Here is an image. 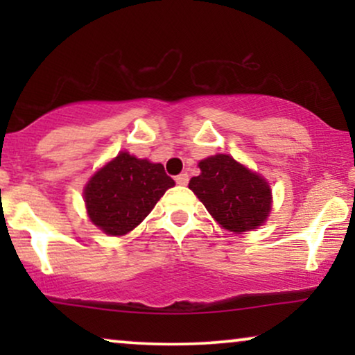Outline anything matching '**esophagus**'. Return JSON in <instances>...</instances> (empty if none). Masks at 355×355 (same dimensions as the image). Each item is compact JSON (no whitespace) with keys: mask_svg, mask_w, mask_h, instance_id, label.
Listing matches in <instances>:
<instances>
[{"mask_svg":"<svg viewBox=\"0 0 355 355\" xmlns=\"http://www.w3.org/2000/svg\"><path fill=\"white\" fill-rule=\"evenodd\" d=\"M174 181H176V184H179V186H186V184L189 182V174L187 173L178 174V176L174 178Z\"/></svg>","mask_w":355,"mask_h":355,"instance_id":"esophagus-1","label":"esophagus"}]
</instances>
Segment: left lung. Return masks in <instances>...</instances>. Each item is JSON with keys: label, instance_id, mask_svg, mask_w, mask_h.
Instances as JSON below:
<instances>
[{"label": "left lung", "instance_id": "8db88e82", "mask_svg": "<svg viewBox=\"0 0 355 355\" xmlns=\"http://www.w3.org/2000/svg\"><path fill=\"white\" fill-rule=\"evenodd\" d=\"M200 174L189 189L200 198L208 213L232 232L255 230L271 210L268 182L230 155H215L198 163Z\"/></svg>", "mask_w": 355, "mask_h": 355}]
</instances>
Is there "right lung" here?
<instances>
[{
    "label": "right lung",
    "instance_id": "right-lung-1",
    "mask_svg": "<svg viewBox=\"0 0 355 355\" xmlns=\"http://www.w3.org/2000/svg\"><path fill=\"white\" fill-rule=\"evenodd\" d=\"M173 186L163 164L121 152L85 186L87 211L92 223L106 234H128Z\"/></svg>",
    "mask_w": 355,
    "mask_h": 355
}]
</instances>
